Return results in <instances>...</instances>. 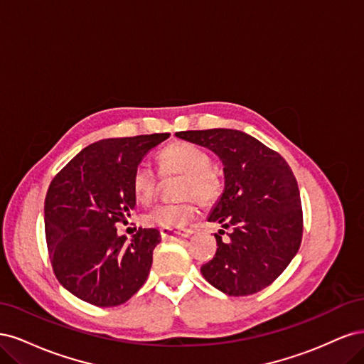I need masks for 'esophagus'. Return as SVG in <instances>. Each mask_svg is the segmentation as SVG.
<instances>
[{"mask_svg":"<svg viewBox=\"0 0 364 364\" xmlns=\"http://www.w3.org/2000/svg\"><path fill=\"white\" fill-rule=\"evenodd\" d=\"M193 234V230L186 229L182 230V232H176V230H168V229H161V237L162 240H181V238H186Z\"/></svg>","mask_w":364,"mask_h":364,"instance_id":"obj_1","label":"esophagus"}]
</instances>
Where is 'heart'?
<instances>
[{
  "label": "heart",
  "instance_id": "heart-1",
  "mask_svg": "<svg viewBox=\"0 0 364 364\" xmlns=\"http://www.w3.org/2000/svg\"><path fill=\"white\" fill-rule=\"evenodd\" d=\"M159 171L164 178L179 176L174 186L179 200L162 203L142 217L149 228L178 230L188 225L196 215L197 200L202 205H214L223 194V181L211 168L208 153L186 141H173L158 153ZM161 176L141 164L132 176V190L141 203H150L158 193Z\"/></svg>",
  "mask_w": 364,
  "mask_h": 364
}]
</instances>
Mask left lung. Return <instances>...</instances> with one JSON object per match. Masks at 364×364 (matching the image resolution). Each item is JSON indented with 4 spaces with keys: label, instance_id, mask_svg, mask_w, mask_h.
<instances>
[{
    "label": "left lung",
    "instance_id": "8db88e82",
    "mask_svg": "<svg viewBox=\"0 0 364 364\" xmlns=\"http://www.w3.org/2000/svg\"><path fill=\"white\" fill-rule=\"evenodd\" d=\"M176 136L213 150L225 165V191L209 222L230 229L200 267L203 278L229 296L258 293L287 269L299 250L304 217L294 174L278 151L245 132L208 129Z\"/></svg>",
    "mask_w": 364,
    "mask_h": 364
}]
</instances>
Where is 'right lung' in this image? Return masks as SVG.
Masks as SVG:
<instances>
[{
  "mask_svg": "<svg viewBox=\"0 0 364 364\" xmlns=\"http://www.w3.org/2000/svg\"><path fill=\"white\" fill-rule=\"evenodd\" d=\"M168 136L94 142L51 181L43 209L48 255L58 281L79 299L95 306L121 305L147 281L159 230L139 228L127 241L115 225L126 223L135 209V168Z\"/></svg>",
  "mask_w": 364,
  "mask_h": 364,
  "instance_id": "1",
  "label": "right lung"
}]
</instances>
